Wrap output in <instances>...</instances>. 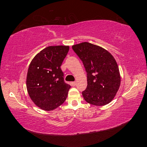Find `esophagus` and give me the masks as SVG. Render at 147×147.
I'll return each instance as SVG.
<instances>
[{"label":"esophagus","instance_id":"esophagus-1","mask_svg":"<svg viewBox=\"0 0 147 147\" xmlns=\"http://www.w3.org/2000/svg\"><path fill=\"white\" fill-rule=\"evenodd\" d=\"M71 85L73 86H75L76 85V82H71Z\"/></svg>","mask_w":147,"mask_h":147}]
</instances>
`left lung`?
Segmentation results:
<instances>
[{
    "instance_id": "obj_1",
    "label": "left lung",
    "mask_w": 147,
    "mask_h": 147,
    "mask_svg": "<svg viewBox=\"0 0 147 147\" xmlns=\"http://www.w3.org/2000/svg\"><path fill=\"white\" fill-rule=\"evenodd\" d=\"M73 51L83 62L88 86L82 91L85 100L94 106H104L115 97L121 84L119 67L108 51L88 42L74 45Z\"/></svg>"
}]
</instances>
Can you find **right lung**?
I'll return each mask as SVG.
<instances>
[{"mask_svg":"<svg viewBox=\"0 0 147 147\" xmlns=\"http://www.w3.org/2000/svg\"><path fill=\"white\" fill-rule=\"evenodd\" d=\"M69 50V46L46 47L36 54L30 64L26 88L36 106L52 111L66 100L71 86L64 82L60 67Z\"/></svg>","mask_w":147,"mask_h":147,"instance_id":"add662e5","label":"right lung"}]
</instances>
